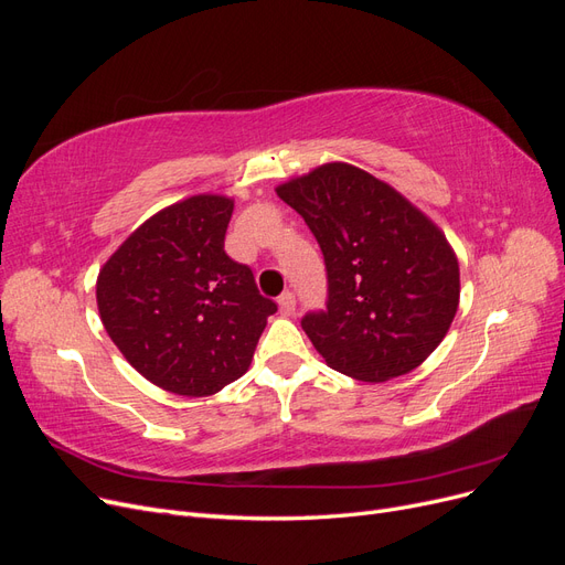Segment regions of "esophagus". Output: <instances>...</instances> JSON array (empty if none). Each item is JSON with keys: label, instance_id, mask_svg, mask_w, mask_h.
<instances>
[{"label": "esophagus", "instance_id": "obj_1", "mask_svg": "<svg viewBox=\"0 0 565 565\" xmlns=\"http://www.w3.org/2000/svg\"><path fill=\"white\" fill-rule=\"evenodd\" d=\"M278 306H280V313L282 316H292L295 313V306H297V297H295V292H282L280 297H278Z\"/></svg>", "mask_w": 565, "mask_h": 565}]
</instances>
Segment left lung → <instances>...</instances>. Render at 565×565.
I'll list each match as a JSON object with an SVG mask.
<instances>
[{
    "mask_svg": "<svg viewBox=\"0 0 565 565\" xmlns=\"http://www.w3.org/2000/svg\"><path fill=\"white\" fill-rule=\"evenodd\" d=\"M311 228L328 273L324 309L301 328L332 370L386 382L446 337L459 303L455 252L429 218L363 169L334 162L278 188Z\"/></svg>",
    "mask_w": 565,
    "mask_h": 565,
    "instance_id": "1",
    "label": "left lung"
}]
</instances>
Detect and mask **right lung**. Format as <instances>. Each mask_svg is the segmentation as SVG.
I'll use <instances>...</instances> for the list:
<instances>
[{
    "label": "right lung",
    "mask_w": 565,
    "mask_h": 565,
    "mask_svg": "<svg viewBox=\"0 0 565 565\" xmlns=\"http://www.w3.org/2000/svg\"><path fill=\"white\" fill-rule=\"evenodd\" d=\"M233 200L172 204L122 243L98 273L104 328L143 377L179 396H212L243 377L266 318L247 264L224 249Z\"/></svg>",
    "instance_id": "add662e5"
}]
</instances>
